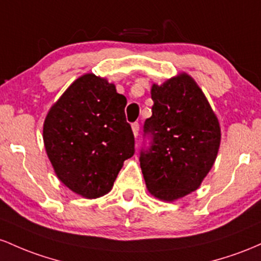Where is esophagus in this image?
<instances>
[{"label": "esophagus", "instance_id": "1", "mask_svg": "<svg viewBox=\"0 0 261 261\" xmlns=\"http://www.w3.org/2000/svg\"><path fill=\"white\" fill-rule=\"evenodd\" d=\"M132 130H133V134L134 137H138V133H139V123H133L132 124Z\"/></svg>", "mask_w": 261, "mask_h": 261}]
</instances>
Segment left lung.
Wrapping results in <instances>:
<instances>
[{
  "mask_svg": "<svg viewBox=\"0 0 261 261\" xmlns=\"http://www.w3.org/2000/svg\"><path fill=\"white\" fill-rule=\"evenodd\" d=\"M153 115L144 123L150 148L140 169L155 198L174 202L196 191L217 158L221 127L197 83L186 72L153 84Z\"/></svg>",
  "mask_w": 261,
  "mask_h": 261,
  "instance_id": "8db88e82",
  "label": "left lung"
}]
</instances>
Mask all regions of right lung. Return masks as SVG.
<instances>
[{"instance_id":"1","label":"right lung","mask_w":261,"mask_h":261,"mask_svg":"<svg viewBox=\"0 0 261 261\" xmlns=\"http://www.w3.org/2000/svg\"><path fill=\"white\" fill-rule=\"evenodd\" d=\"M125 105L115 84L90 72L76 79L49 110L44 146L58 178L75 194H108L124 160L133 156Z\"/></svg>"}]
</instances>
